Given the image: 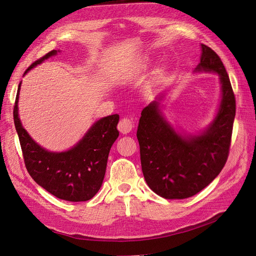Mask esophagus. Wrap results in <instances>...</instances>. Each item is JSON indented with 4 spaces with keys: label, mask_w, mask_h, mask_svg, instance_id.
<instances>
[{
    "label": "esophagus",
    "mask_w": 256,
    "mask_h": 256,
    "mask_svg": "<svg viewBox=\"0 0 256 256\" xmlns=\"http://www.w3.org/2000/svg\"><path fill=\"white\" fill-rule=\"evenodd\" d=\"M134 128V122H132L131 120L129 118H122L118 125V129L120 132H122V134H127Z\"/></svg>",
    "instance_id": "obj_1"
}]
</instances>
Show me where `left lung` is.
<instances>
[{"label":"left lung","instance_id":"left-lung-1","mask_svg":"<svg viewBox=\"0 0 256 256\" xmlns=\"http://www.w3.org/2000/svg\"><path fill=\"white\" fill-rule=\"evenodd\" d=\"M194 74H217L220 100L214 118L197 134L174 127L163 111L160 94L140 113L136 136L147 185L165 199H185L206 188L226 162L235 118V96L226 68L216 52L200 44Z\"/></svg>","mask_w":256,"mask_h":256}]
</instances>
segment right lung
<instances>
[{"label":"right lung","instance_id":"add662e5","mask_svg":"<svg viewBox=\"0 0 256 256\" xmlns=\"http://www.w3.org/2000/svg\"><path fill=\"white\" fill-rule=\"evenodd\" d=\"M52 50L34 62L23 76L44 60L56 56ZM18 88L14 108V120L19 136L25 166L38 185L55 197L72 201H88L102 188L111 146L118 136L116 128L120 116L112 114L96 120L78 142L64 152H50L34 140L22 125L19 116Z\"/></svg>","mask_w":256,"mask_h":256}]
</instances>
